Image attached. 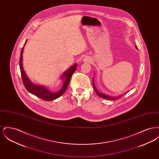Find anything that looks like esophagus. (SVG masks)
Wrapping results in <instances>:
<instances>
[{
  "label": "esophagus",
  "instance_id": "34e87169",
  "mask_svg": "<svg viewBox=\"0 0 159 159\" xmlns=\"http://www.w3.org/2000/svg\"><path fill=\"white\" fill-rule=\"evenodd\" d=\"M91 61H92V59H91V58L88 57H85L84 58V61L86 62H90Z\"/></svg>",
  "mask_w": 159,
  "mask_h": 159
}]
</instances>
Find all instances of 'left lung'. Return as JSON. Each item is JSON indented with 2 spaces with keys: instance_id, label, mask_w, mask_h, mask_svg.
Segmentation results:
<instances>
[{
  "instance_id": "left-lung-1",
  "label": "left lung",
  "mask_w": 159,
  "mask_h": 159,
  "mask_svg": "<svg viewBox=\"0 0 159 159\" xmlns=\"http://www.w3.org/2000/svg\"><path fill=\"white\" fill-rule=\"evenodd\" d=\"M136 48H137V47H136ZM92 83H93V89H94V90L95 91V92L97 93V95L99 96V97L102 98L106 99H108V100H116V99H117L120 98L121 97H123V95H120V96L117 97H110V96H108V95H104V94H103V93H100L99 92L97 91V89L95 88V86H94V82H93V80H92Z\"/></svg>"
}]
</instances>
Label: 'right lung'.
Masks as SVG:
<instances>
[{"label": "right lung", "mask_w": 159, "mask_h": 159, "mask_svg": "<svg viewBox=\"0 0 159 159\" xmlns=\"http://www.w3.org/2000/svg\"><path fill=\"white\" fill-rule=\"evenodd\" d=\"M27 42V40L25 41L24 45L23 46L21 52L20 53V68L21 71V75L23 80V83L25 88V89L29 91L30 93L33 94L34 95L36 96L38 98L42 99L44 101H52L53 99H57L60 97L61 95H63L64 92L67 89L68 87V84L70 82V80L71 79V77L73 75V73L76 71L77 64H75L73 65L71 67L69 68L66 71L64 72L63 75L62 76V79H65V80L64 82V84L62 86V88L60 91L56 92H52L49 91L46 88L42 86H38L35 85L33 83H31L29 79L27 78L26 76L24 70L23 68L22 65V60H23V52L24 47Z\"/></svg>", "instance_id": "add662e5"}]
</instances>
